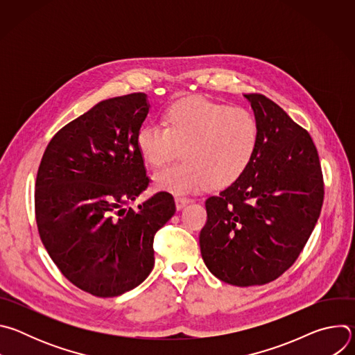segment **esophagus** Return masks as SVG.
Returning <instances> with one entry per match:
<instances>
[{
  "label": "esophagus",
  "mask_w": 355,
  "mask_h": 355,
  "mask_svg": "<svg viewBox=\"0 0 355 355\" xmlns=\"http://www.w3.org/2000/svg\"><path fill=\"white\" fill-rule=\"evenodd\" d=\"M191 202L189 198H184V196H175V207L178 211L184 209L188 204Z\"/></svg>",
  "instance_id": "esophagus-1"
}]
</instances>
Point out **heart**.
I'll list each match as a JSON object with an SVG mask.
<instances>
[{"mask_svg": "<svg viewBox=\"0 0 355 355\" xmlns=\"http://www.w3.org/2000/svg\"><path fill=\"white\" fill-rule=\"evenodd\" d=\"M260 136L251 111L195 95L168 105L163 126L141 125L135 141L141 160L153 170L170 164L183 148L184 160L155 177L159 191L180 196L239 182L256 159Z\"/></svg>", "mask_w": 355, "mask_h": 355, "instance_id": "b5f03b06", "label": "heart"}]
</instances>
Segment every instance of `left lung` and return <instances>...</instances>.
<instances>
[{"label":"left lung","instance_id":"1","mask_svg":"<svg viewBox=\"0 0 355 355\" xmlns=\"http://www.w3.org/2000/svg\"><path fill=\"white\" fill-rule=\"evenodd\" d=\"M261 128L245 175L207 199L199 234L209 271L236 286L264 285L299 257L320 216L324 184L311 135L263 94H245Z\"/></svg>","mask_w":355,"mask_h":355}]
</instances>
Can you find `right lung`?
<instances>
[{"mask_svg":"<svg viewBox=\"0 0 355 355\" xmlns=\"http://www.w3.org/2000/svg\"><path fill=\"white\" fill-rule=\"evenodd\" d=\"M150 105L133 92L101 101L49 141L35 184L40 240L60 272L99 297L122 295L153 270V240L175 214L171 193L125 208L148 185L136 132Z\"/></svg>","mask_w":355,"mask_h":355,"instance_id":"1","label":"right lung"}]
</instances>
